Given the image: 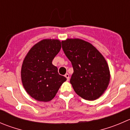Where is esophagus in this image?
<instances>
[{"label": "esophagus", "mask_w": 130, "mask_h": 130, "mask_svg": "<svg viewBox=\"0 0 130 130\" xmlns=\"http://www.w3.org/2000/svg\"><path fill=\"white\" fill-rule=\"evenodd\" d=\"M65 77L67 78V81H69V74H66L65 75Z\"/></svg>", "instance_id": "esophagus-1"}]
</instances>
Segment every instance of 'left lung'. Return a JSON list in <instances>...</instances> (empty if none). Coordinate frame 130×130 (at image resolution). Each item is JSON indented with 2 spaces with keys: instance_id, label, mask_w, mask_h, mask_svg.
I'll use <instances>...</instances> for the list:
<instances>
[{
  "instance_id": "obj_1",
  "label": "left lung",
  "mask_w": 130,
  "mask_h": 130,
  "mask_svg": "<svg viewBox=\"0 0 130 130\" xmlns=\"http://www.w3.org/2000/svg\"><path fill=\"white\" fill-rule=\"evenodd\" d=\"M61 43L74 69L70 82L75 93L87 100L99 99L110 79L105 58L94 46L83 39H67Z\"/></svg>"
}]
</instances>
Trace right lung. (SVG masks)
<instances>
[{
	"instance_id": "add662e5",
	"label": "right lung",
	"mask_w": 130,
	"mask_h": 130,
	"mask_svg": "<svg viewBox=\"0 0 130 130\" xmlns=\"http://www.w3.org/2000/svg\"><path fill=\"white\" fill-rule=\"evenodd\" d=\"M61 47L60 40L43 39L32 46L24 58L21 70L23 86L37 101H51L66 81V77L60 75L52 64Z\"/></svg>"
}]
</instances>
